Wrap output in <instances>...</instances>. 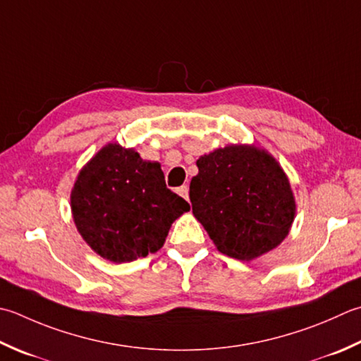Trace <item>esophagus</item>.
<instances>
[{
    "label": "esophagus",
    "mask_w": 361,
    "mask_h": 361,
    "mask_svg": "<svg viewBox=\"0 0 361 361\" xmlns=\"http://www.w3.org/2000/svg\"><path fill=\"white\" fill-rule=\"evenodd\" d=\"M178 194L183 197V199L189 200V188H188V185H185V186L178 188Z\"/></svg>",
    "instance_id": "esophagus-1"
}]
</instances>
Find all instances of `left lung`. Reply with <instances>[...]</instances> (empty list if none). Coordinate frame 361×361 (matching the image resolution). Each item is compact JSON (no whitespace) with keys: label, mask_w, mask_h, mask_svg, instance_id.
<instances>
[{"label":"left lung","mask_w":361,"mask_h":361,"mask_svg":"<svg viewBox=\"0 0 361 361\" xmlns=\"http://www.w3.org/2000/svg\"><path fill=\"white\" fill-rule=\"evenodd\" d=\"M189 197L192 213L217 250L252 261L283 243L295 217L288 175L272 154L230 144L197 159Z\"/></svg>","instance_id":"1"}]
</instances>
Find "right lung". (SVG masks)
<instances>
[{
    "label": "right lung",
    "instance_id": "1",
    "mask_svg": "<svg viewBox=\"0 0 361 361\" xmlns=\"http://www.w3.org/2000/svg\"><path fill=\"white\" fill-rule=\"evenodd\" d=\"M73 222L97 255L130 263L158 252L172 224L190 209L166 188L159 162L106 144L82 166L70 194Z\"/></svg>",
    "mask_w": 361,
    "mask_h": 361
}]
</instances>
